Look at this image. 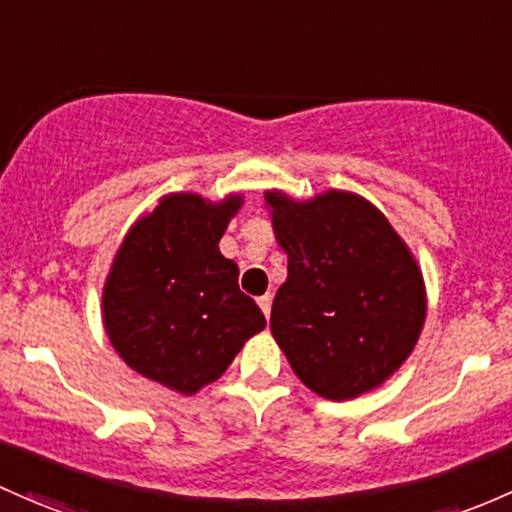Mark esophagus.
<instances>
[{"label":"esophagus","instance_id":"esophagus-1","mask_svg":"<svg viewBox=\"0 0 512 512\" xmlns=\"http://www.w3.org/2000/svg\"><path fill=\"white\" fill-rule=\"evenodd\" d=\"M257 303H260V308H262V313H265V318H269V313H272V296H269V294L260 296V299H257Z\"/></svg>","mask_w":512,"mask_h":512}]
</instances>
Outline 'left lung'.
<instances>
[{"label":"left lung","mask_w":512,"mask_h":512,"mask_svg":"<svg viewBox=\"0 0 512 512\" xmlns=\"http://www.w3.org/2000/svg\"><path fill=\"white\" fill-rule=\"evenodd\" d=\"M289 277L272 303L274 340L308 389L330 401L396 372L425 323L423 274L369 201L328 192L299 204L267 192Z\"/></svg>","instance_id":"1"}]
</instances>
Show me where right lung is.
Masks as SVG:
<instances>
[{"mask_svg": "<svg viewBox=\"0 0 512 512\" xmlns=\"http://www.w3.org/2000/svg\"><path fill=\"white\" fill-rule=\"evenodd\" d=\"M240 196L170 194L128 230L104 286L111 345L138 374L179 393L216 381L267 325L218 240Z\"/></svg>", "mask_w": 512, "mask_h": 512, "instance_id": "right-lung-1", "label": "right lung"}]
</instances>
